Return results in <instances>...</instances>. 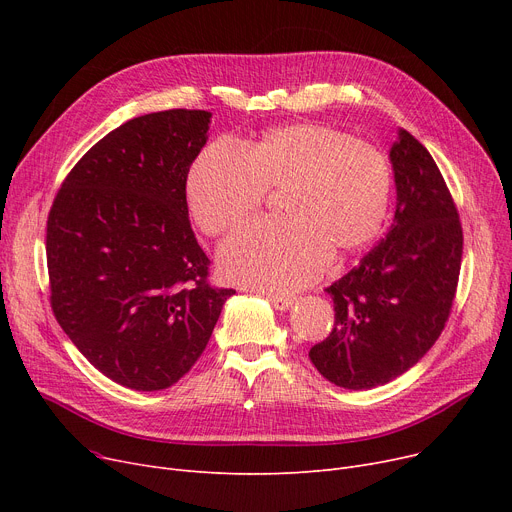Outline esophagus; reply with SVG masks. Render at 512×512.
<instances>
[{"instance_id":"1","label":"esophagus","mask_w":512,"mask_h":512,"mask_svg":"<svg viewBox=\"0 0 512 512\" xmlns=\"http://www.w3.org/2000/svg\"><path fill=\"white\" fill-rule=\"evenodd\" d=\"M267 301H270L278 311H286L294 303L292 297H278V294H267Z\"/></svg>"}]
</instances>
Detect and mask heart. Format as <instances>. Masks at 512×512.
<instances>
[{
	"label": "heart",
	"instance_id": "obj_1",
	"mask_svg": "<svg viewBox=\"0 0 512 512\" xmlns=\"http://www.w3.org/2000/svg\"><path fill=\"white\" fill-rule=\"evenodd\" d=\"M392 170L386 155L346 132L297 122L238 149L207 145L186 174V209L207 236H220L280 193L276 222L240 228L220 247L226 280L265 292L299 290L365 249L386 220Z\"/></svg>",
	"mask_w": 512,
	"mask_h": 512
}]
</instances>
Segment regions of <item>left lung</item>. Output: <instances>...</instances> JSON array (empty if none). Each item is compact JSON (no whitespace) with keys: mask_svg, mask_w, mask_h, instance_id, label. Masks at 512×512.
I'll return each mask as SVG.
<instances>
[{"mask_svg":"<svg viewBox=\"0 0 512 512\" xmlns=\"http://www.w3.org/2000/svg\"><path fill=\"white\" fill-rule=\"evenodd\" d=\"M390 161L394 222L378 247L326 288L334 330L309 351L317 371L348 390L392 382L434 346L461 274L463 228L434 157L400 128Z\"/></svg>","mask_w":512,"mask_h":512,"instance_id":"1","label":"left lung"}]
</instances>
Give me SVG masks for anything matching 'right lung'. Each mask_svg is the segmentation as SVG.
<instances>
[{"mask_svg": "<svg viewBox=\"0 0 512 512\" xmlns=\"http://www.w3.org/2000/svg\"><path fill=\"white\" fill-rule=\"evenodd\" d=\"M209 122L205 110L124 122L80 157L49 211L53 315L95 369L130 390L176 384L234 294L207 282L184 197Z\"/></svg>", "mask_w": 512, "mask_h": 512, "instance_id": "1", "label": "right lung"}]
</instances>
